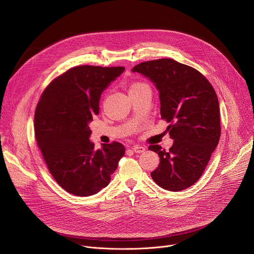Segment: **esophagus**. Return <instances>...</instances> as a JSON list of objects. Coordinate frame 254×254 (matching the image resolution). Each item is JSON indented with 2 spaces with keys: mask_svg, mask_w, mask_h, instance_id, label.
<instances>
[{
  "mask_svg": "<svg viewBox=\"0 0 254 254\" xmlns=\"http://www.w3.org/2000/svg\"><path fill=\"white\" fill-rule=\"evenodd\" d=\"M132 150L134 153L136 154H140V153H143L144 151H146V149H144L143 147L141 146H138V144H135V146H132Z\"/></svg>",
  "mask_w": 254,
  "mask_h": 254,
  "instance_id": "esophagus-1",
  "label": "esophagus"
}]
</instances>
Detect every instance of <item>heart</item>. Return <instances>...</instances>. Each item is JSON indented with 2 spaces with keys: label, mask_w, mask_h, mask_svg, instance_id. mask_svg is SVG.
I'll return each mask as SVG.
<instances>
[{
  "label": "heart",
  "mask_w": 254,
  "mask_h": 254,
  "mask_svg": "<svg viewBox=\"0 0 254 254\" xmlns=\"http://www.w3.org/2000/svg\"><path fill=\"white\" fill-rule=\"evenodd\" d=\"M141 85H143V84H140V83H135V84H133L130 88H134V87H138V86H141Z\"/></svg>",
  "instance_id": "heart-1"
}]
</instances>
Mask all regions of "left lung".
<instances>
[{
    "label": "left lung",
    "instance_id": "1",
    "mask_svg": "<svg viewBox=\"0 0 254 254\" xmlns=\"http://www.w3.org/2000/svg\"><path fill=\"white\" fill-rule=\"evenodd\" d=\"M132 72L148 77L159 90L161 117L170 124L167 130L174 139L169 151L159 144L149 147L160 157V165L151 176L165 190L187 189L202 176L219 142L216 92L198 70L170 58L139 63Z\"/></svg>",
    "mask_w": 254,
    "mask_h": 254
}]
</instances>
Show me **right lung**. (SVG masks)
<instances>
[{
    "mask_svg": "<svg viewBox=\"0 0 254 254\" xmlns=\"http://www.w3.org/2000/svg\"><path fill=\"white\" fill-rule=\"evenodd\" d=\"M125 67L81 65L56 77L43 91L34 117L35 136L49 172L65 191L86 197L98 193L125 155L118 141L94 149L89 123L99 113L102 91Z\"/></svg>",
    "mask_w": 254,
    "mask_h": 254,
    "instance_id": "obj_1",
    "label": "right lung"
}]
</instances>
